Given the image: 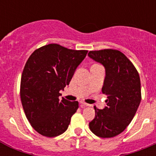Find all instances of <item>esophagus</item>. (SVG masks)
<instances>
[{
	"mask_svg": "<svg viewBox=\"0 0 156 156\" xmlns=\"http://www.w3.org/2000/svg\"><path fill=\"white\" fill-rule=\"evenodd\" d=\"M80 105H81V108H85L86 106H89L90 105H88V104H86V103L84 102H80Z\"/></svg>",
	"mask_w": 156,
	"mask_h": 156,
	"instance_id": "34e87169",
	"label": "esophagus"
}]
</instances>
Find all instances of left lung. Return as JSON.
<instances>
[{"label":"left lung","instance_id":"left-lung-1","mask_svg":"<svg viewBox=\"0 0 156 156\" xmlns=\"http://www.w3.org/2000/svg\"><path fill=\"white\" fill-rule=\"evenodd\" d=\"M88 56L105 67L102 93L108 97L103 109L94 107L89 122L92 133L108 138L122 133L133 119L141 100L140 76L132 62L119 51H92Z\"/></svg>","mask_w":156,"mask_h":156}]
</instances>
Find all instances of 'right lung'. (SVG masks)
I'll return each instance as SVG.
<instances>
[{
    "mask_svg": "<svg viewBox=\"0 0 156 156\" xmlns=\"http://www.w3.org/2000/svg\"><path fill=\"white\" fill-rule=\"evenodd\" d=\"M87 54L51 44L34 51L27 60L21 78L22 105L31 126L43 136L56 137L68 129L79 103L59 100V91L69 84Z\"/></svg>",
    "mask_w": 156,
    "mask_h": 156,
    "instance_id": "right-lung-1",
    "label": "right lung"
}]
</instances>
